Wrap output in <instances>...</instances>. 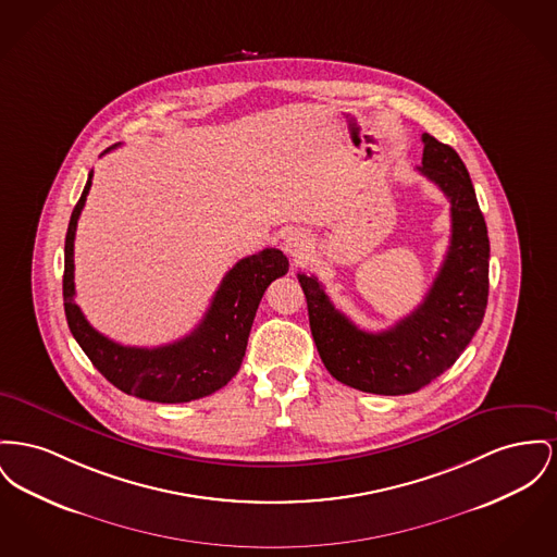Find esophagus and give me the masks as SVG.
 <instances>
[{
	"label": "esophagus",
	"mask_w": 557,
	"mask_h": 557,
	"mask_svg": "<svg viewBox=\"0 0 557 557\" xmlns=\"http://www.w3.org/2000/svg\"><path fill=\"white\" fill-rule=\"evenodd\" d=\"M305 248H307V239H305L300 233L288 231V233L284 235V250H286L290 257L300 259L302 252H305Z\"/></svg>",
	"instance_id": "1"
}]
</instances>
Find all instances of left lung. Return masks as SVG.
Returning <instances> with one entry per match:
<instances>
[{"label": "left lung", "mask_w": 557, "mask_h": 557, "mask_svg": "<svg viewBox=\"0 0 557 557\" xmlns=\"http://www.w3.org/2000/svg\"><path fill=\"white\" fill-rule=\"evenodd\" d=\"M419 172L450 199L453 235L425 300L395 326L366 332L343 315L313 275L298 273L309 326L327 372L376 395L419 392L444 374L484 320L491 242L469 172L450 145L423 134Z\"/></svg>", "instance_id": "8db88e82"}]
</instances>
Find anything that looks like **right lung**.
<instances>
[{
  "label": "right lung",
  "mask_w": 557,
  "mask_h": 557,
  "mask_svg": "<svg viewBox=\"0 0 557 557\" xmlns=\"http://www.w3.org/2000/svg\"><path fill=\"white\" fill-rule=\"evenodd\" d=\"M90 187L92 172L73 208L65 237L63 298L73 338L100 374L128 395L160 404H183L219 392L237 374L262 295L273 280L288 273V259L277 248H264L235 262L203 320L185 338L153 349L120 345L90 326L75 302L73 242Z\"/></svg>",
  "instance_id": "1"
}]
</instances>
